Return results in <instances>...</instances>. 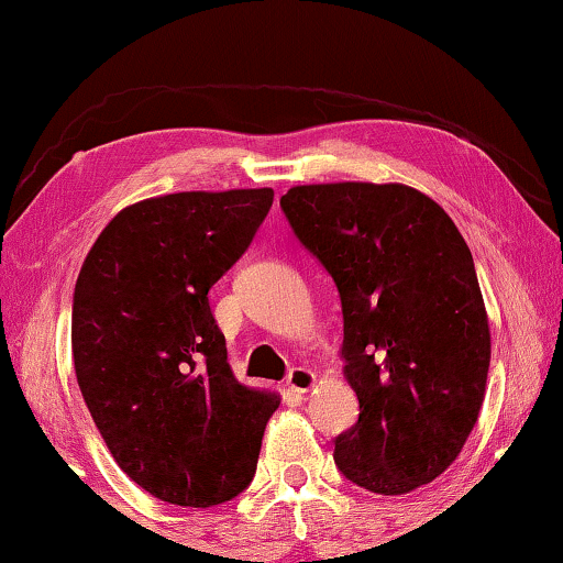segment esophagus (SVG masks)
I'll return each mask as SVG.
<instances>
[{"mask_svg": "<svg viewBox=\"0 0 563 563\" xmlns=\"http://www.w3.org/2000/svg\"><path fill=\"white\" fill-rule=\"evenodd\" d=\"M285 384H288V389H292V391L306 394L316 384V374L306 366H296V368H290V374H288V379H285Z\"/></svg>", "mask_w": 563, "mask_h": 563, "instance_id": "34e87169", "label": "esophagus"}]
</instances>
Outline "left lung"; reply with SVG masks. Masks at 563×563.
I'll list each match as a JSON object with an SVG mask.
<instances>
[{"mask_svg":"<svg viewBox=\"0 0 563 563\" xmlns=\"http://www.w3.org/2000/svg\"><path fill=\"white\" fill-rule=\"evenodd\" d=\"M280 207L341 298L343 376L358 422L335 438V465L379 496L432 483L473 432L490 366L463 234L407 184H303Z\"/></svg>","mask_w":563,"mask_h":563,"instance_id":"1","label":"left lung"}]
</instances>
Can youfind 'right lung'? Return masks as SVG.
<instances>
[{"mask_svg": "<svg viewBox=\"0 0 563 563\" xmlns=\"http://www.w3.org/2000/svg\"><path fill=\"white\" fill-rule=\"evenodd\" d=\"M273 189L179 191L121 209L73 296V364L100 438L151 496L209 508L253 481L275 391L228 364L207 292L245 253Z\"/></svg>", "mask_w": 563, "mask_h": 563, "instance_id": "obj_1", "label": "right lung"}]
</instances>
